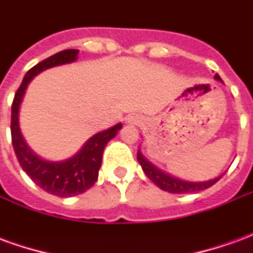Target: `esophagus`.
Segmentation results:
<instances>
[{"label": "esophagus", "instance_id": "34e87169", "mask_svg": "<svg viewBox=\"0 0 253 253\" xmlns=\"http://www.w3.org/2000/svg\"><path fill=\"white\" fill-rule=\"evenodd\" d=\"M127 123H130V125H137V123H139V121H138V119H135V118H128V119H127Z\"/></svg>", "mask_w": 253, "mask_h": 253}]
</instances>
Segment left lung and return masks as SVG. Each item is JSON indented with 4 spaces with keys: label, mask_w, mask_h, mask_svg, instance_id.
<instances>
[{
    "label": "left lung",
    "mask_w": 253,
    "mask_h": 253,
    "mask_svg": "<svg viewBox=\"0 0 253 253\" xmlns=\"http://www.w3.org/2000/svg\"><path fill=\"white\" fill-rule=\"evenodd\" d=\"M214 78L217 81L222 83V80H221V77L218 74H215ZM137 159L138 163L142 167V170L145 172V175L148 176L149 179L153 181L154 184L159 187V188L167 191V192H170V194H190V192H198V191L206 190L209 187H211L212 184H215L223 175L222 173V175L217 176V177H214L211 180L206 181L181 180L179 177L169 175V173H167L163 169L157 168L154 164H152L148 159L143 157V154L141 153L139 149H138Z\"/></svg>",
    "instance_id": "1"
}]
</instances>
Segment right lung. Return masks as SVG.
Here are the masks:
<instances>
[{
    "label": "right lung",
    "instance_id": "1",
    "mask_svg": "<svg viewBox=\"0 0 253 253\" xmlns=\"http://www.w3.org/2000/svg\"><path fill=\"white\" fill-rule=\"evenodd\" d=\"M77 55L78 50H63L35 65L24 76L23 83L14 94L12 103V143L21 168L42 190L62 198L83 194L93 186L99 176L104 148L121 130L122 123L94 134L70 159L62 161H47L34 153V150L25 142L20 130L19 110L24 97L25 89L32 81V78L50 67L61 66L77 61Z\"/></svg>",
    "mask_w": 253,
    "mask_h": 253
}]
</instances>
